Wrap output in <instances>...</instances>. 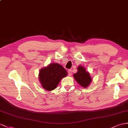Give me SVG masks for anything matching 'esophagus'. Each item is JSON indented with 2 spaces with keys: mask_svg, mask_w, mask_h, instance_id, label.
Segmentation results:
<instances>
[{
  "mask_svg": "<svg viewBox=\"0 0 128 128\" xmlns=\"http://www.w3.org/2000/svg\"><path fill=\"white\" fill-rule=\"evenodd\" d=\"M68 74L70 76H71L72 75V70H68Z\"/></svg>",
  "mask_w": 128,
  "mask_h": 128,
  "instance_id": "1",
  "label": "esophagus"
}]
</instances>
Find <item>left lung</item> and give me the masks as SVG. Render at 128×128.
Masks as SVG:
<instances>
[{
  "label": "left lung",
  "mask_w": 128,
  "mask_h": 128,
  "mask_svg": "<svg viewBox=\"0 0 128 128\" xmlns=\"http://www.w3.org/2000/svg\"><path fill=\"white\" fill-rule=\"evenodd\" d=\"M77 70V72L74 74V78L82 86L87 88L92 81V78L90 77V74L86 72V68L82 66H78Z\"/></svg>",
  "instance_id": "obj_1"
}]
</instances>
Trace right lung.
I'll use <instances>...</instances> for the list:
<instances>
[{"label": "right lung", "instance_id": "add662e5", "mask_svg": "<svg viewBox=\"0 0 128 128\" xmlns=\"http://www.w3.org/2000/svg\"><path fill=\"white\" fill-rule=\"evenodd\" d=\"M68 74L66 70L58 63H52L42 68L39 73V79L42 87L47 91L56 88L62 78Z\"/></svg>", "mask_w": 128, "mask_h": 128}]
</instances>
